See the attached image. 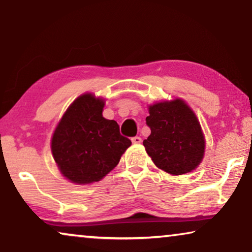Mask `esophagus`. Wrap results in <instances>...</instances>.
<instances>
[{
	"label": "esophagus",
	"mask_w": 252,
	"mask_h": 252,
	"mask_svg": "<svg viewBox=\"0 0 252 252\" xmlns=\"http://www.w3.org/2000/svg\"><path fill=\"white\" fill-rule=\"evenodd\" d=\"M131 142H132L133 144H140V143H142V138H140V137H138V136L132 137Z\"/></svg>",
	"instance_id": "34e87169"
}]
</instances>
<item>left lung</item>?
<instances>
[{
    "instance_id": "left-lung-1",
    "label": "left lung",
    "mask_w": 252,
    "mask_h": 252,
    "mask_svg": "<svg viewBox=\"0 0 252 252\" xmlns=\"http://www.w3.org/2000/svg\"><path fill=\"white\" fill-rule=\"evenodd\" d=\"M146 124L151 135L144 146L158 168L182 175L197 168L205 152V138L194 113L183 100L149 107Z\"/></svg>"
}]
</instances>
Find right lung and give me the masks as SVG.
<instances>
[{"label": "right lung", "instance_id": "1", "mask_svg": "<svg viewBox=\"0 0 252 252\" xmlns=\"http://www.w3.org/2000/svg\"><path fill=\"white\" fill-rule=\"evenodd\" d=\"M105 100L86 93L62 116L52 138L60 172L77 184L98 182L116 167L131 140L120 133L116 121L102 116Z\"/></svg>", "mask_w": 252, "mask_h": 252}]
</instances>
